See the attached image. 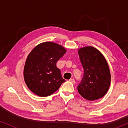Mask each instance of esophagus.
I'll return each mask as SVG.
<instances>
[{
  "label": "esophagus",
  "instance_id": "34e87169",
  "mask_svg": "<svg viewBox=\"0 0 128 128\" xmlns=\"http://www.w3.org/2000/svg\"><path fill=\"white\" fill-rule=\"evenodd\" d=\"M69 81L71 82L73 84H75V83H76V82H75V80L73 79V78H71V79H70Z\"/></svg>",
  "mask_w": 128,
  "mask_h": 128
}]
</instances>
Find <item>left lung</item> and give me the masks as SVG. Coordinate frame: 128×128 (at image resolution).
<instances>
[{"instance_id":"8db88e82","label":"left lung","mask_w":128,"mask_h":128,"mask_svg":"<svg viewBox=\"0 0 128 128\" xmlns=\"http://www.w3.org/2000/svg\"><path fill=\"white\" fill-rule=\"evenodd\" d=\"M84 69L82 82L78 90L84 98L94 101L107 92L111 83L109 66L102 54L94 47H83L78 50Z\"/></svg>"}]
</instances>
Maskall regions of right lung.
Here are the masks:
<instances>
[{"label":"right lung","instance_id":"1","mask_svg":"<svg viewBox=\"0 0 128 128\" xmlns=\"http://www.w3.org/2000/svg\"><path fill=\"white\" fill-rule=\"evenodd\" d=\"M66 52L64 47L52 42L36 46L28 55L24 78L28 88L40 97H47L58 90L65 82L56 62Z\"/></svg>","mask_w":128,"mask_h":128}]
</instances>
